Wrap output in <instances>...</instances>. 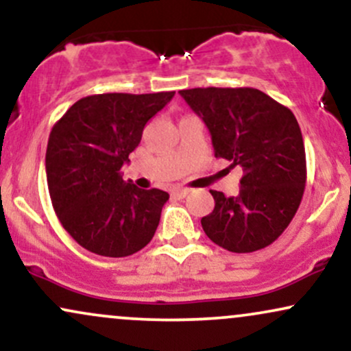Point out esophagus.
I'll list each match as a JSON object with an SVG mask.
<instances>
[{"instance_id":"obj_1","label":"esophagus","mask_w":351,"mask_h":351,"mask_svg":"<svg viewBox=\"0 0 351 351\" xmlns=\"http://www.w3.org/2000/svg\"><path fill=\"white\" fill-rule=\"evenodd\" d=\"M171 195L175 196V198L181 199V198H184V196L189 195V189L188 188H176V189H173Z\"/></svg>"}]
</instances>
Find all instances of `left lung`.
Listing matches in <instances>:
<instances>
[{
  "label": "left lung",
  "instance_id": "obj_1",
  "mask_svg": "<svg viewBox=\"0 0 351 351\" xmlns=\"http://www.w3.org/2000/svg\"><path fill=\"white\" fill-rule=\"evenodd\" d=\"M180 95L206 123L216 158L243 168L239 195L211 189L215 209L201 219L204 232L231 252L267 247L291 224L307 181L295 115L252 87H198Z\"/></svg>",
  "mask_w": 351,
  "mask_h": 351
}]
</instances>
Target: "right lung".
<instances>
[{"label": "right lung", "mask_w": 351, "mask_h": 351, "mask_svg": "<svg viewBox=\"0 0 351 351\" xmlns=\"http://www.w3.org/2000/svg\"><path fill=\"white\" fill-rule=\"evenodd\" d=\"M173 95H88L52 127L46 150L52 208L72 239L87 251L127 257L155 234L170 195L125 183L120 170L138 147L145 125Z\"/></svg>", "instance_id": "right-lung-1"}]
</instances>
